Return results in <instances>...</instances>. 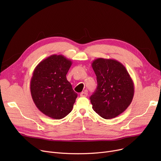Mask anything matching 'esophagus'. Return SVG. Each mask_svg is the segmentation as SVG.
<instances>
[{
    "label": "esophagus",
    "instance_id": "1",
    "mask_svg": "<svg viewBox=\"0 0 161 161\" xmlns=\"http://www.w3.org/2000/svg\"><path fill=\"white\" fill-rule=\"evenodd\" d=\"M88 93L87 91H83V92H81L80 93V96L82 97H86L87 96Z\"/></svg>",
    "mask_w": 161,
    "mask_h": 161
}]
</instances>
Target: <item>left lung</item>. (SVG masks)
<instances>
[{"label":"left lung","mask_w":161,"mask_h":161,"mask_svg":"<svg viewBox=\"0 0 161 161\" xmlns=\"http://www.w3.org/2000/svg\"><path fill=\"white\" fill-rule=\"evenodd\" d=\"M97 87L91 97L93 110L104 119H112L132 103L134 83L125 66L112 58H98L92 61Z\"/></svg>","instance_id":"left-lung-1"}]
</instances>
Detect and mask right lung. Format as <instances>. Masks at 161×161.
<instances>
[{
  "label": "right lung",
  "mask_w": 161,
  "mask_h": 161,
  "mask_svg": "<svg viewBox=\"0 0 161 161\" xmlns=\"http://www.w3.org/2000/svg\"><path fill=\"white\" fill-rule=\"evenodd\" d=\"M72 63L62 55H52L42 61L31 80L32 98L39 110L61 119L72 110L78 94L66 75Z\"/></svg>",
  "instance_id": "add662e5"
}]
</instances>
